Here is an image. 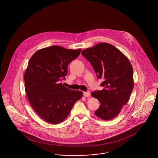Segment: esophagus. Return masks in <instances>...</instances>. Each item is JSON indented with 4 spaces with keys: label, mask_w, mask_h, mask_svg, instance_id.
Instances as JSON below:
<instances>
[{
    "label": "esophagus",
    "mask_w": 158,
    "mask_h": 158,
    "mask_svg": "<svg viewBox=\"0 0 158 158\" xmlns=\"http://www.w3.org/2000/svg\"><path fill=\"white\" fill-rule=\"evenodd\" d=\"M83 96L85 97H89L90 96V93L89 91H86V92H83Z\"/></svg>",
    "instance_id": "obj_1"
}]
</instances>
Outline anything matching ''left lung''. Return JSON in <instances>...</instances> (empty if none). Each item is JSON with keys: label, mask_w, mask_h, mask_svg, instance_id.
<instances>
[{"label": "left lung", "mask_w": 158, "mask_h": 158, "mask_svg": "<svg viewBox=\"0 0 158 158\" xmlns=\"http://www.w3.org/2000/svg\"><path fill=\"white\" fill-rule=\"evenodd\" d=\"M81 54L91 63L97 77L103 80L100 85L104 89L91 93L100 103L94 114L101 119H112L119 115L133 89L132 65L123 53L109 43H99Z\"/></svg>", "instance_id": "obj_1"}]
</instances>
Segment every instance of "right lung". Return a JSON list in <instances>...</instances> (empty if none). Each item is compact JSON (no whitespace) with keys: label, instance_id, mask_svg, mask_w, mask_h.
Returning a JSON list of instances; mask_svg holds the SVG:
<instances>
[{"label":"right lung","instance_id":"obj_1","mask_svg":"<svg viewBox=\"0 0 158 158\" xmlns=\"http://www.w3.org/2000/svg\"><path fill=\"white\" fill-rule=\"evenodd\" d=\"M81 51L52 46L39 50L29 61L24 73L25 90L34 110L47 122H62L83 96L81 91L70 90L60 83L65 79L68 64Z\"/></svg>","mask_w":158,"mask_h":158}]
</instances>
